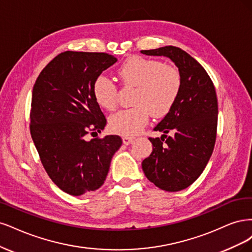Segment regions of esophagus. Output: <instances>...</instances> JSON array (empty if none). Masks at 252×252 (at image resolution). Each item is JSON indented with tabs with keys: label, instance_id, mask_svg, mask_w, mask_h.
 Here are the masks:
<instances>
[{
	"label": "esophagus",
	"instance_id": "esophagus-1",
	"mask_svg": "<svg viewBox=\"0 0 252 252\" xmlns=\"http://www.w3.org/2000/svg\"><path fill=\"white\" fill-rule=\"evenodd\" d=\"M133 140H134V138H132V137H126V136L123 137V142H124V144H126V145L131 144V143L133 142Z\"/></svg>",
	"mask_w": 252,
	"mask_h": 252
}]
</instances>
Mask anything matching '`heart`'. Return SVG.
<instances>
[{"mask_svg":"<svg viewBox=\"0 0 252 252\" xmlns=\"http://www.w3.org/2000/svg\"><path fill=\"white\" fill-rule=\"evenodd\" d=\"M118 75L126 86L136 87L133 104L121 110L109 120L111 129L123 136H134L148 125L151 114L162 117L172 110L179 97L182 77L180 71L157 60L132 56L118 70ZM96 103L105 110L115 109L117 88L104 75H98L92 84Z\"/></svg>","mask_w":252,"mask_h":252,"instance_id":"obj_1","label":"heart"}]
</instances>
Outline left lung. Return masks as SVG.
<instances>
[{"instance_id": "8db88e82", "label": "left lung", "mask_w": 252, "mask_h": 252, "mask_svg": "<svg viewBox=\"0 0 252 252\" xmlns=\"http://www.w3.org/2000/svg\"><path fill=\"white\" fill-rule=\"evenodd\" d=\"M141 53L166 56L182 77L176 103L154 128L163 135L149 138L153 152L142 161L144 175L157 188L179 191L198 179L213 154L218 126L215 86L205 69L180 48L165 46Z\"/></svg>"}]
</instances>
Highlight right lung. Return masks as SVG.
Masks as SVG:
<instances>
[{
    "mask_svg": "<svg viewBox=\"0 0 252 252\" xmlns=\"http://www.w3.org/2000/svg\"><path fill=\"white\" fill-rule=\"evenodd\" d=\"M116 62L102 52H63L42 70L33 86L32 140L50 179L72 196L100 188L123 144L116 135L87 140L89 133H100L107 125L92 84Z\"/></svg>",
    "mask_w": 252,
    "mask_h": 252,
    "instance_id": "1",
    "label": "right lung"
}]
</instances>
